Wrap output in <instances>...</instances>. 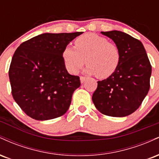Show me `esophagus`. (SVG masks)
<instances>
[{
  "label": "esophagus",
  "instance_id": "obj_1",
  "mask_svg": "<svg viewBox=\"0 0 159 159\" xmlns=\"http://www.w3.org/2000/svg\"><path fill=\"white\" fill-rule=\"evenodd\" d=\"M86 79H87V78L84 77V76H81V77H80V81H81V84L84 83V82L85 81Z\"/></svg>",
  "mask_w": 159,
  "mask_h": 159
}]
</instances>
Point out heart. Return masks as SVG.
<instances>
[{"mask_svg":"<svg viewBox=\"0 0 159 159\" xmlns=\"http://www.w3.org/2000/svg\"><path fill=\"white\" fill-rule=\"evenodd\" d=\"M62 57L66 68L71 74H77L86 62L85 72L96 75L99 78L111 76L120 62L117 45L95 34H86L78 37L75 40V48L65 47Z\"/></svg>","mask_w":159,"mask_h":159,"instance_id":"obj_1","label":"heart"}]
</instances>
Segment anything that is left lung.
Segmentation results:
<instances>
[{"label":"left lung","instance_id":"left-lung-1","mask_svg":"<svg viewBox=\"0 0 159 159\" xmlns=\"http://www.w3.org/2000/svg\"><path fill=\"white\" fill-rule=\"evenodd\" d=\"M101 34L117 45L120 62L111 76L98 81L92 99L102 114L123 117L134 112L148 93L152 66L138 39L119 30Z\"/></svg>","mask_w":159,"mask_h":159}]
</instances>
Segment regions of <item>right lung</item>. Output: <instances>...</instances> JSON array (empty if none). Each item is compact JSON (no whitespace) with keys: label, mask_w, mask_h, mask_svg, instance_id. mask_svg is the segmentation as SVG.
Returning <instances> with one entry per match:
<instances>
[{"label":"right lung","mask_w":159,"mask_h":159,"mask_svg":"<svg viewBox=\"0 0 159 159\" xmlns=\"http://www.w3.org/2000/svg\"><path fill=\"white\" fill-rule=\"evenodd\" d=\"M82 32L42 34L24 42L14 53L9 70L12 94L27 116L48 120L68 111L78 76L67 72L63 51Z\"/></svg>","instance_id":"add662e5"}]
</instances>
